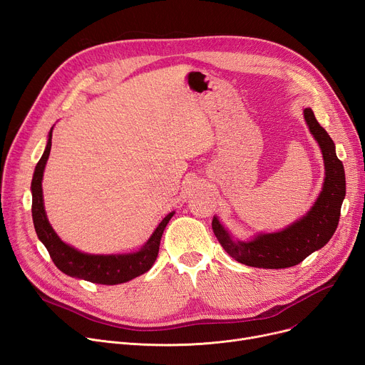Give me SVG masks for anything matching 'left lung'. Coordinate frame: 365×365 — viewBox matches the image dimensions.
Returning <instances> with one entry per match:
<instances>
[{
	"label": "left lung",
	"instance_id": "left-lung-1",
	"mask_svg": "<svg viewBox=\"0 0 365 365\" xmlns=\"http://www.w3.org/2000/svg\"><path fill=\"white\" fill-rule=\"evenodd\" d=\"M303 113L322 150L325 164L322 192L311 212L303 219L281 232L263 234L248 242L232 241L220 222L215 217L212 227L216 238L225 252L242 264L263 267V269H282V267L299 264L327 244L336 232L341 202L346 195L344 168L336 155L334 142L317 121L312 109L306 108Z\"/></svg>",
	"mask_w": 365,
	"mask_h": 365
}]
</instances>
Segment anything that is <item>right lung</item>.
Returning a JSON list of instances; mask_svg holds the SVG:
<instances>
[{"mask_svg": "<svg viewBox=\"0 0 365 365\" xmlns=\"http://www.w3.org/2000/svg\"><path fill=\"white\" fill-rule=\"evenodd\" d=\"M51 149V131L48 134V142L41 160L38 161L35 167V173L32 178L31 189H32V220L35 226V232L41 242L46 245L47 252L53 260V263L59 269L75 278H81L90 282L103 284V285H115L131 281L145 272H148L153 262L157 260L160 241L163 237L164 229L171 219L173 213L167 215L163 222L152 234L149 241L143 245L142 250L131 255H120V256H93L75 250L71 245L65 244L59 237L56 235L53 227L50 226L46 210L43 204V187L41 180L44 175V167L50 155Z\"/></svg>", "mask_w": 365, "mask_h": 365, "instance_id": "obj_1", "label": "right lung"}]
</instances>
